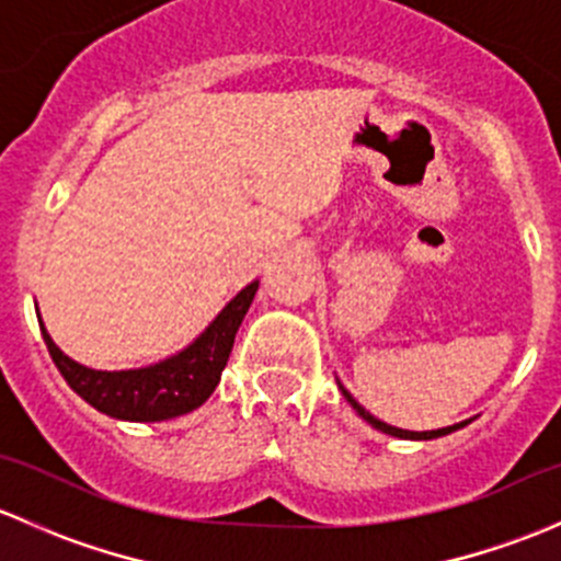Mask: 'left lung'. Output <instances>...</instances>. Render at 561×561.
Here are the masks:
<instances>
[{"label": "left lung", "instance_id": "1", "mask_svg": "<svg viewBox=\"0 0 561 561\" xmlns=\"http://www.w3.org/2000/svg\"><path fill=\"white\" fill-rule=\"evenodd\" d=\"M336 382H339V380H336ZM339 390H342V396H344V399H347V404L353 407V410L358 412V415L364 417V421L369 423L371 428H377V432H382V434H390V437H399V439H437V437H445V434H454V432H458V428L469 426V423L474 421V417H467V421H461V423H454V426H445V428H432V432H410V428L390 426V423L380 421V417H375V415H371V412L366 410V407H360L358 401L353 399V393H350V390L344 388L342 382H339Z\"/></svg>", "mask_w": 561, "mask_h": 561}]
</instances>
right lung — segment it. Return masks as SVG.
<instances>
[{"mask_svg": "<svg viewBox=\"0 0 561 561\" xmlns=\"http://www.w3.org/2000/svg\"><path fill=\"white\" fill-rule=\"evenodd\" d=\"M257 285L260 282L254 279L244 290L236 293L225 304L222 312L214 317L184 350L157 360V364L138 366V369L107 371L78 364L56 347L50 333L45 331L39 309L37 320L56 369L61 371L67 386L76 390L83 401H89L94 410L116 417V421H171V417L197 410L219 386V377H222L230 350H233L236 333H239L241 320L252 307Z\"/></svg>", "mask_w": 561, "mask_h": 561, "instance_id": "add662e5", "label": "right lung"}]
</instances>
